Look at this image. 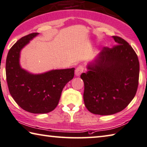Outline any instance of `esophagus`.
I'll use <instances>...</instances> for the list:
<instances>
[{"instance_id":"obj_1","label":"esophagus","mask_w":147,"mask_h":147,"mask_svg":"<svg viewBox=\"0 0 147 147\" xmlns=\"http://www.w3.org/2000/svg\"><path fill=\"white\" fill-rule=\"evenodd\" d=\"M83 71H84V68H83V66H81V65L79 66L78 67V68H76V71H75V74H76V76H78V77L80 76H81V74L83 72Z\"/></svg>"}]
</instances>
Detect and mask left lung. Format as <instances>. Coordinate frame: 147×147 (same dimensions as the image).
I'll use <instances>...</instances> for the list:
<instances>
[{"instance_id":"8db88e82","label":"left lung","mask_w":147,"mask_h":147,"mask_svg":"<svg viewBox=\"0 0 147 147\" xmlns=\"http://www.w3.org/2000/svg\"><path fill=\"white\" fill-rule=\"evenodd\" d=\"M112 38L117 45L102 48L88 64V71L81 76L84 84V105L94 114L107 115L122 111L137 92L140 74L137 54L123 38Z\"/></svg>"}]
</instances>
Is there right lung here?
Returning a JSON list of instances; mask_svg holds the SVG:
<instances>
[{
	"label": "right lung",
	"instance_id": "obj_1",
	"mask_svg": "<svg viewBox=\"0 0 147 147\" xmlns=\"http://www.w3.org/2000/svg\"><path fill=\"white\" fill-rule=\"evenodd\" d=\"M38 33L26 35L12 46L6 63L9 93L23 110L33 114H46L55 109L64 86L74 78L75 68L52 69L33 74L22 68L20 51Z\"/></svg>",
	"mask_w": 147,
	"mask_h": 147
}]
</instances>
